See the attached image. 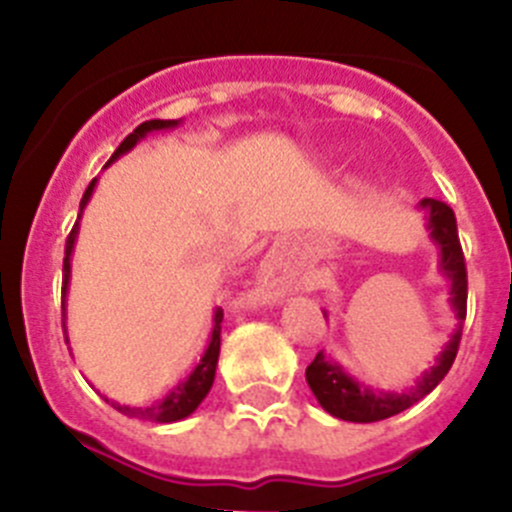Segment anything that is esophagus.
<instances>
[{
  "label": "esophagus",
  "mask_w": 512,
  "mask_h": 512,
  "mask_svg": "<svg viewBox=\"0 0 512 512\" xmlns=\"http://www.w3.org/2000/svg\"><path fill=\"white\" fill-rule=\"evenodd\" d=\"M260 278H262V283H265V288H270V290H278L280 288L278 265H275V260H267L265 265H262Z\"/></svg>",
  "instance_id": "obj_1"
}]
</instances>
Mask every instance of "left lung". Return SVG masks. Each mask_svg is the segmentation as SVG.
Masks as SVG:
<instances>
[{"label":"left lung","mask_w":512,"mask_h":512,"mask_svg":"<svg viewBox=\"0 0 512 512\" xmlns=\"http://www.w3.org/2000/svg\"><path fill=\"white\" fill-rule=\"evenodd\" d=\"M421 209H426L428 214L431 239L439 245L441 252V273L451 280V306H454L459 324H462L464 316H467V265H464V252L459 245L457 216L449 204L436 199H423ZM459 339H462V326L451 334L449 344L436 359V365L423 372L416 385L411 390H403V393H382V390H370L359 385L324 352L316 354L311 365L306 367V382L321 408L331 416L352 423H375L395 416V413L405 411L421 398H426L454 365Z\"/></svg>","instance_id":"left-lung-1"}]
</instances>
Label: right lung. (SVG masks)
<instances>
[{
    "instance_id": "add662e5",
    "label": "right lung",
    "mask_w": 512,
    "mask_h": 512,
    "mask_svg": "<svg viewBox=\"0 0 512 512\" xmlns=\"http://www.w3.org/2000/svg\"><path fill=\"white\" fill-rule=\"evenodd\" d=\"M170 127H178V119H150V122H142L135 132L124 137L122 145L114 150V155L109 158V163L124 155L127 150L137 145L147 132H155V130H170ZM107 163V165H109ZM96 181L89 183L86 188L84 199H81V211L84 206L89 204L91 193H94ZM81 211H78V219H81ZM78 219L73 224L71 234L66 239V257H63V296H66L68 290V278H71V252H73V242H76V234H78ZM222 319H224V311L222 308H216L214 311V331H211V339H209V347H206L204 357L201 362L196 365V370L186 377L183 382H178L176 388L170 390L163 400L158 403L147 405V408H132V405H119L112 403L119 413L130 418H142V421H155V423H173V421H181V418L191 416L196 408L201 405V400L209 395L211 385H214V375H216V362H219V347H222ZM63 334H66V321H63ZM66 342H68V334H66ZM109 403V398H104Z\"/></svg>"
}]
</instances>
